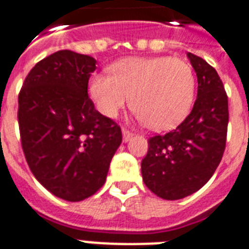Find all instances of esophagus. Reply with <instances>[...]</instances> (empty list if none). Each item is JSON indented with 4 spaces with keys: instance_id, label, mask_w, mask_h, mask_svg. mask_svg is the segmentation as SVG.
I'll list each match as a JSON object with an SVG mask.
<instances>
[{
    "instance_id": "obj_1",
    "label": "esophagus",
    "mask_w": 249,
    "mask_h": 249,
    "mask_svg": "<svg viewBox=\"0 0 249 249\" xmlns=\"http://www.w3.org/2000/svg\"><path fill=\"white\" fill-rule=\"evenodd\" d=\"M133 134L132 132H129L128 129H123V140H124V142H128V141H130L133 138Z\"/></svg>"
}]
</instances>
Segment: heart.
I'll list each match as a JSON object with an SVG mask.
<instances>
[{
  "instance_id": "heart-1",
  "label": "heart",
  "mask_w": 249,
  "mask_h": 249,
  "mask_svg": "<svg viewBox=\"0 0 249 249\" xmlns=\"http://www.w3.org/2000/svg\"><path fill=\"white\" fill-rule=\"evenodd\" d=\"M111 76L91 77L89 94L98 111L116 117L130 102L137 117L154 130L179 124L191 108L195 79L189 64L172 56L126 58L109 67Z\"/></svg>"
}]
</instances>
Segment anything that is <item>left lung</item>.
<instances>
[{"instance_id":"left-lung-1","label":"left lung","mask_w":249,"mask_h":249,"mask_svg":"<svg viewBox=\"0 0 249 249\" xmlns=\"http://www.w3.org/2000/svg\"><path fill=\"white\" fill-rule=\"evenodd\" d=\"M197 77V97L177 128L148 140L141 163L144 185L156 196L178 200L200 190L217 169L226 144L228 95L220 76L200 56L187 53Z\"/></svg>"}]
</instances>
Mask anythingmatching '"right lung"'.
Segmentation results:
<instances>
[{
    "label": "right lung",
    "mask_w": 249,
    "mask_h": 249,
    "mask_svg": "<svg viewBox=\"0 0 249 249\" xmlns=\"http://www.w3.org/2000/svg\"><path fill=\"white\" fill-rule=\"evenodd\" d=\"M97 60L60 50L35 66L19 93L21 147L37 181L53 195L81 201L105 185L123 141L120 126L88 95Z\"/></svg>",
    "instance_id": "add662e5"
}]
</instances>
